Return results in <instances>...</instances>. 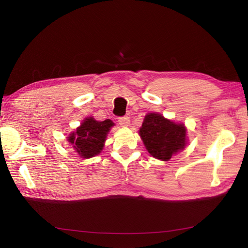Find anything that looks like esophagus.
I'll use <instances>...</instances> for the list:
<instances>
[{
  "label": "esophagus",
  "instance_id": "34e87169",
  "mask_svg": "<svg viewBox=\"0 0 248 248\" xmlns=\"http://www.w3.org/2000/svg\"><path fill=\"white\" fill-rule=\"evenodd\" d=\"M119 124L121 126H123V127H126V126H129L130 124V120L128 117H122V118H119Z\"/></svg>",
  "mask_w": 248,
  "mask_h": 248
}]
</instances>
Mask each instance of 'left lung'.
<instances>
[{
	"label": "left lung",
	"instance_id": "obj_1",
	"mask_svg": "<svg viewBox=\"0 0 248 248\" xmlns=\"http://www.w3.org/2000/svg\"><path fill=\"white\" fill-rule=\"evenodd\" d=\"M139 135L151 156L162 161L184 151L188 142L184 123H175L157 112L145 115Z\"/></svg>",
	"mask_w": 248,
	"mask_h": 248
}]
</instances>
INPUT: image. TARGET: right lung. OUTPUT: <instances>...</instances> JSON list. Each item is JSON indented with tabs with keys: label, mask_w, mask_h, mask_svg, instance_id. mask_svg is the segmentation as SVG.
Instances as JSON below:
<instances>
[{
	"label": "right lung",
	"mask_w": 248,
	"mask_h": 248,
	"mask_svg": "<svg viewBox=\"0 0 248 248\" xmlns=\"http://www.w3.org/2000/svg\"><path fill=\"white\" fill-rule=\"evenodd\" d=\"M112 126L114 123L109 119L96 121L93 117H87L76 130L69 135L67 140L81 158L89 159L103 151Z\"/></svg>",
	"instance_id": "1"
}]
</instances>
